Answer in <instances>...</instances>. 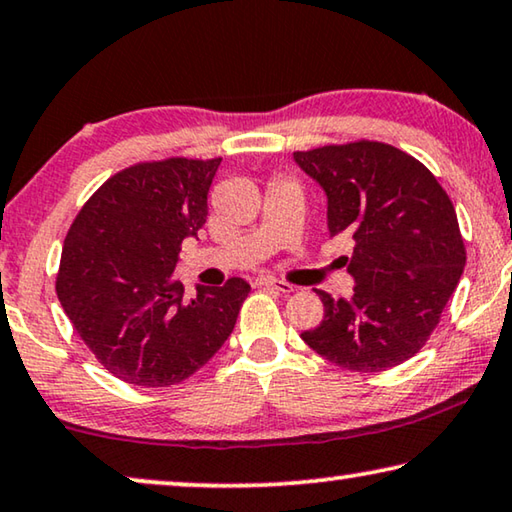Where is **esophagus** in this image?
I'll return each instance as SVG.
<instances>
[{
	"label": "esophagus",
	"mask_w": 512,
	"mask_h": 512,
	"mask_svg": "<svg viewBox=\"0 0 512 512\" xmlns=\"http://www.w3.org/2000/svg\"><path fill=\"white\" fill-rule=\"evenodd\" d=\"M257 285L275 289V291H280V294H291V291H296L294 285H289V282H282V280H275V278H259Z\"/></svg>",
	"instance_id": "esophagus-1"
}]
</instances>
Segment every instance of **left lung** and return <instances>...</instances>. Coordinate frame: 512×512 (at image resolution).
Returning a JSON list of instances; mask_svg holds the SVG:
<instances>
[{"mask_svg":"<svg viewBox=\"0 0 512 512\" xmlns=\"http://www.w3.org/2000/svg\"><path fill=\"white\" fill-rule=\"evenodd\" d=\"M328 200L330 237H353L351 298L316 289L323 321L303 342L337 367L385 371L431 337L465 269L458 216L435 175L378 141L294 152Z\"/></svg>","mask_w":512,"mask_h":512,"instance_id":"1","label":"left lung"}]
</instances>
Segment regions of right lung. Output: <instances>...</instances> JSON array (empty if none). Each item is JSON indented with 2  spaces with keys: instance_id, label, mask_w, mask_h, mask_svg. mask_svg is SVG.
Listing matches in <instances>:
<instances>
[{
  "instance_id": "right-lung-1",
  "label": "right lung",
  "mask_w": 512,
  "mask_h": 512,
  "mask_svg": "<svg viewBox=\"0 0 512 512\" xmlns=\"http://www.w3.org/2000/svg\"><path fill=\"white\" fill-rule=\"evenodd\" d=\"M221 159H166L125 168L93 193L61 253L56 294L104 369L129 385L182 383L214 358L246 300L241 278L198 285L173 278L184 239L207 221Z\"/></svg>"
}]
</instances>
